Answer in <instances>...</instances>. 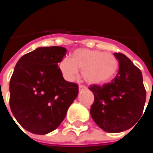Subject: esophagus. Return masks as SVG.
Masks as SVG:
<instances>
[{
	"label": "esophagus",
	"mask_w": 153,
	"mask_h": 153,
	"mask_svg": "<svg viewBox=\"0 0 153 153\" xmlns=\"http://www.w3.org/2000/svg\"><path fill=\"white\" fill-rule=\"evenodd\" d=\"M79 91H82V90H86V86H82V85H80V86H79Z\"/></svg>",
	"instance_id": "esophagus-1"
}]
</instances>
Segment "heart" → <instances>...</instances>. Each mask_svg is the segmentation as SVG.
<instances>
[{
	"label": "heart",
	"instance_id": "heart-1",
	"mask_svg": "<svg viewBox=\"0 0 153 153\" xmlns=\"http://www.w3.org/2000/svg\"><path fill=\"white\" fill-rule=\"evenodd\" d=\"M59 67L67 82L74 81L79 74V69H82V77L87 83L98 85L113 79L118 69V61L111 53L79 48L73 52L72 59H62Z\"/></svg>",
	"mask_w": 153,
	"mask_h": 153
}]
</instances>
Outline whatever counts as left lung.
Returning <instances> with one entry per match:
<instances>
[{
    "mask_svg": "<svg viewBox=\"0 0 153 153\" xmlns=\"http://www.w3.org/2000/svg\"><path fill=\"white\" fill-rule=\"evenodd\" d=\"M119 61L118 73L111 82L92 85L94 95L91 115L108 133H120L133 127L143 114L146 91L141 71L121 53H114Z\"/></svg>",
    "mask_w": 153,
    "mask_h": 153,
    "instance_id": "1",
    "label": "left lung"
}]
</instances>
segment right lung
<instances>
[{
  "mask_svg": "<svg viewBox=\"0 0 153 153\" xmlns=\"http://www.w3.org/2000/svg\"><path fill=\"white\" fill-rule=\"evenodd\" d=\"M67 51L62 47H40L16 64L9 105L18 123L30 133L44 135L56 129L78 96L79 86L66 81L58 66Z\"/></svg>",
  "mask_w": 153,
  "mask_h": 153,
  "instance_id": "add662e5",
  "label": "right lung"
}]
</instances>
